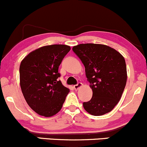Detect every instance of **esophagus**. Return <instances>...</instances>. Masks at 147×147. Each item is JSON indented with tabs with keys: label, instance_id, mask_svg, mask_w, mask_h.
I'll return each instance as SVG.
<instances>
[{
	"label": "esophagus",
	"instance_id": "34e87169",
	"mask_svg": "<svg viewBox=\"0 0 147 147\" xmlns=\"http://www.w3.org/2000/svg\"><path fill=\"white\" fill-rule=\"evenodd\" d=\"M83 83H78V84L77 85H75V86H74V89L76 90H78L80 88H81V87H83Z\"/></svg>",
	"mask_w": 147,
	"mask_h": 147
}]
</instances>
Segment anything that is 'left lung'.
Returning a JSON list of instances; mask_svg holds the SVG:
<instances>
[{"instance_id":"8db88e82","label":"left lung","mask_w":147,"mask_h":147,"mask_svg":"<svg viewBox=\"0 0 147 147\" xmlns=\"http://www.w3.org/2000/svg\"><path fill=\"white\" fill-rule=\"evenodd\" d=\"M72 50L84 64L92 90V99L83 102L85 110L93 116H102L112 111L121 99L127 82L123 55L102 44H79Z\"/></svg>"}]
</instances>
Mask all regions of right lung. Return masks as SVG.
Listing matches in <instances>:
<instances>
[{
	"label": "right lung",
	"instance_id": "add662e5",
	"mask_svg": "<svg viewBox=\"0 0 147 147\" xmlns=\"http://www.w3.org/2000/svg\"><path fill=\"white\" fill-rule=\"evenodd\" d=\"M67 45H45L29 53L21 61L20 81L28 105L36 113L51 117L61 110L69 92L60 80L58 72L65 55Z\"/></svg>",
	"mask_w": 147,
	"mask_h": 147
}]
</instances>
